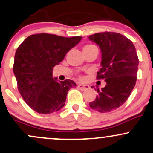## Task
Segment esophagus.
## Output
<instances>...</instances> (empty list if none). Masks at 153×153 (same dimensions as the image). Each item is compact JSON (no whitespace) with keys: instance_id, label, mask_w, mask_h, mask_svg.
I'll return each mask as SVG.
<instances>
[{"instance_id":"esophagus-1","label":"esophagus","mask_w":153,"mask_h":153,"mask_svg":"<svg viewBox=\"0 0 153 153\" xmlns=\"http://www.w3.org/2000/svg\"><path fill=\"white\" fill-rule=\"evenodd\" d=\"M78 88L80 89L81 91H85L86 89H88L89 88V85H83V84H79L78 85Z\"/></svg>"}]
</instances>
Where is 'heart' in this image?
Segmentation results:
<instances>
[{
  "mask_svg": "<svg viewBox=\"0 0 153 153\" xmlns=\"http://www.w3.org/2000/svg\"><path fill=\"white\" fill-rule=\"evenodd\" d=\"M94 46V45H91V44H87L84 46V48H87V47H91V46Z\"/></svg>",
  "mask_w": 153,
  "mask_h": 153,
  "instance_id": "1",
  "label": "heart"
}]
</instances>
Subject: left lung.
I'll list each match as a JSON object with an SVG mask.
<instances>
[{"mask_svg":"<svg viewBox=\"0 0 153 153\" xmlns=\"http://www.w3.org/2000/svg\"><path fill=\"white\" fill-rule=\"evenodd\" d=\"M88 38L102 51V68L97 79L107 83L102 90L97 88L98 95L89 105L100 112H111L125 103L135 86L139 65L137 51L132 41L120 33L104 32Z\"/></svg>","mask_w":153,"mask_h":153,"instance_id":"1","label":"left lung"}]
</instances>
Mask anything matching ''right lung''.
Wrapping results in <instances>:
<instances>
[{
	"mask_svg": "<svg viewBox=\"0 0 153 153\" xmlns=\"http://www.w3.org/2000/svg\"><path fill=\"white\" fill-rule=\"evenodd\" d=\"M81 38L39 33L27 37L18 47L13 70L20 94L33 110L49 114L64 107L69 89L77 85L71 80L57 82L52 70Z\"/></svg>",
	"mask_w": 153,
	"mask_h": 153,
	"instance_id": "add662e5",
	"label": "right lung"
}]
</instances>
